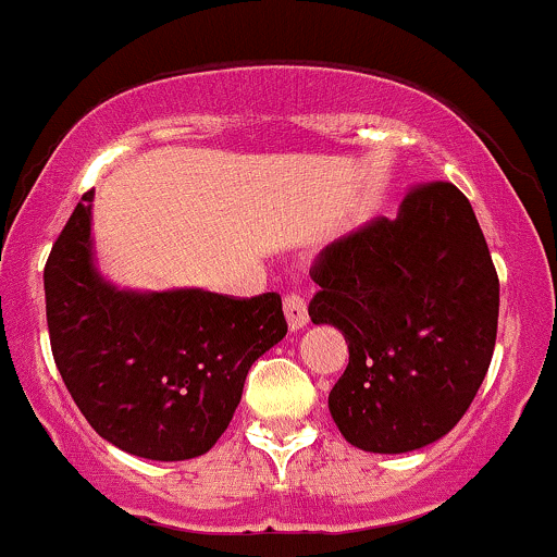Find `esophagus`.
<instances>
[{
	"label": "esophagus",
	"mask_w": 557,
	"mask_h": 557,
	"mask_svg": "<svg viewBox=\"0 0 557 557\" xmlns=\"http://www.w3.org/2000/svg\"><path fill=\"white\" fill-rule=\"evenodd\" d=\"M284 315L286 323H289V331H302L310 323L308 305H305V299L299 295L284 297Z\"/></svg>",
	"instance_id": "34e87169"
}]
</instances>
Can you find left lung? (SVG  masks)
Instances as JSON below:
<instances>
[{"label": "left lung", "mask_w": 557, "mask_h": 557, "mask_svg": "<svg viewBox=\"0 0 557 557\" xmlns=\"http://www.w3.org/2000/svg\"><path fill=\"white\" fill-rule=\"evenodd\" d=\"M310 321L345 334L329 395L336 429L366 453L403 455L463 418L490 368L499 281L458 186H418L395 221L373 218L323 249Z\"/></svg>", "instance_id": "obj_1"}]
</instances>
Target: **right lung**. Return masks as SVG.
Segmentation results:
<instances>
[{
	"label": "right lung",
	"instance_id": "1",
	"mask_svg": "<svg viewBox=\"0 0 557 557\" xmlns=\"http://www.w3.org/2000/svg\"><path fill=\"white\" fill-rule=\"evenodd\" d=\"M81 197L44 268L52 355L91 429L147 460L199 458L234 418L252 362L286 336L276 292L121 289L102 276Z\"/></svg>",
	"mask_w": 557,
	"mask_h": 557
}]
</instances>
